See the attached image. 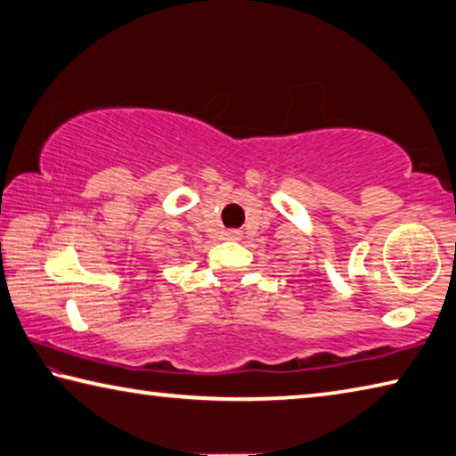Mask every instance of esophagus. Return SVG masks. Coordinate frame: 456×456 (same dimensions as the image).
Listing matches in <instances>:
<instances>
[{
	"instance_id": "esophagus-1",
	"label": "esophagus",
	"mask_w": 456,
	"mask_h": 456,
	"mask_svg": "<svg viewBox=\"0 0 456 456\" xmlns=\"http://www.w3.org/2000/svg\"><path fill=\"white\" fill-rule=\"evenodd\" d=\"M225 239H229V241H237V239H241V231L229 229V231H225Z\"/></svg>"
}]
</instances>
